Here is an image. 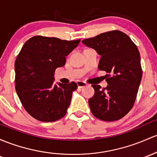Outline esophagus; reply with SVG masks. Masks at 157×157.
<instances>
[{
	"mask_svg": "<svg viewBox=\"0 0 157 157\" xmlns=\"http://www.w3.org/2000/svg\"><path fill=\"white\" fill-rule=\"evenodd\" d=\"M77 85H78V87H84L87 86V84L85 82H83V81H78L77 82Z\"/></svg>",
	"mask_w": 157,
	"mask_h": 157,
	"instance_id": "obj_1",
	"label": "esophagus"
}]
</instances>
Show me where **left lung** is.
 Masks as SVG:
<instances>
[{
	"instance_id": "1",
	"label": "left lung",
	"mask_w": 157,
	"mask_h": 157,
	"mask_svg": "<svg viewBox=\"0 0 157 157\" xmlns=\"http://www.w3.org/2000/svg\"><path fill=\"white\" fill-rule=\"evenodd\" d=\"M82 43L101 55L98 68L108 73L107 87L101 89V86L92 85L94 95L88 100L92 114L105 121L122 118L134 105L142 78L137 46L126 33L117 30Z\"/></svg>"
}]
</instances>
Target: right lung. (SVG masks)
Instances as JSON below:
<instances>
[{"label": "right lung", "mask_w": 157, "mask_h": 157, "mask_svg": "<svg viewBox=\"0 0 157 157\" xmlns=\"http://www.w3.org/2000/svg\"><path fill=\"white\" fill-rule=\"evenodd\" d=\"M80 41L35 36L22 46L15 62L16 90L33 118L53 122L67 114L72 91L78 87L74 82L54 85V73L65 65L66 56Z\"/></svg>", "instance_id": "right-lung-1"}]
</instances>
